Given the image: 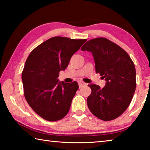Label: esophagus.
Returning a JSON list of instances; mask_svg holds the SVG:
<instances>
[{"mask_svg":"<svg viewBox=\"0 0 150 150\" xmlns=\"http://www.w3.org/2000/svg\"><path fill=\"white\" fill-rule=\"evenodd\" d=\"M78 83H79V87H84V86H86L87 85V83L83 82V81H79Z\"/></svg>","mask_w":150,"mask_h":150,"instance_id":"obj_1","label":"esophagus"}]
</instances>
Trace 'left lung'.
Here are the masks:
<instances>
[{"mask_svg":"<svg viewBox=\"0 0 150 150\" xmlns=\"http://www.w3.org/2000/svg\"><path fill=\"white\" fill-rule=\"evenodd\" d=\"M82 51L92 52L96 73L105 79L103 88L88 85V109L100 120L109 121L120 116L132 99L136 87V68L129 55L117 44L105 38L88 40Z\"/></svg>","mask_w":150,"mask_h":150,"instance_id":"1","label":"left lung"}]
</instances>
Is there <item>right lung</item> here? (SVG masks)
I'll list each match as a JSON object with an SVG mask.
<instances>
[{
  "label": "right lung",
  "mask_w": 150,
  "mask_h": 150,
  "mask_svg": "<svg viewBox=\"0 0 150 150\" xmlns=\"http://www.w3.org/2000/svg\"><path fill=\"white\" fill-rule=\"evenodd\" d=\"M86 41L53 37L33 50L28 57L22 73L24 96L33 110L45 120H59L69 112L78 83L59 82L57 77Z\"/></svg>",
  "instance_id": "add662e5"
}]
</instances>
